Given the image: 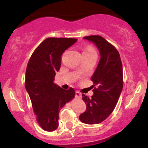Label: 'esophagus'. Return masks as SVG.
<instances>
[{
  "instance_id": "1",
  "label": "esophagus",
  "mask_w": 148,
  "mask_h": 148,
  "mask_svg": "<svg viewBox=\"0 0 148 148\" xmlns=\"http://www.w3.org/2000/svg\"><path fill=\"white\" fill-rule=\"evenodd\" d=\"M75 96H76V97L79 98V99H81L82 98V95L79 93V92H77V91L75 92Z\"/></svg>"
}]
</instances>
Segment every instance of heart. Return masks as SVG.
Masks as SVG:
<instances>
[{
	"label": "heart",
	"instance_id": "heart-1",
	"mask_svg": "<svg viewBox=\"0 0 148 148\" xmlns=\"http://www.w3.org/2000/svg\"><path fill=\"white\" fill-rule=\"evenodd\" d=\"M83 53H95V51L93 48L88 47L87 49H85V51L83 52Z\"/></svg>",
	"mask_w": 148,
	"mask_h": 148
}]
</instances>
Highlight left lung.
Masks as SVG:
<instances>
[{"instance_id": "left-lung-1", "label": "left lung", "mask_w": 148, "mask_h": 148, "mask_svg": "<svg viewBox=\"0 0 148 148\" xmlns=\"http://www.w3.org/2000/svg\"><path fill=\"white\" fill-rule=\"evenodd\" d=\"M84 39L96 45L100 60L92 81L94 95L91 98L82 95L86 110L79 117L81 122L89 125L99 124L111 114L118 102L123 88V72L120 53L114 46L100 36H88Z\"/></svg>"}]
</instances>
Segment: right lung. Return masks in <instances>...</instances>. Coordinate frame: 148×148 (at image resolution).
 Returning a JSON list of instances; mask_svg holds the SVG:
<instances>
[{
	"instance_id": "obj_1",
	"label": "right lung",
	"mask_w": 148,
	"mask_h": 148,
	"mask_svg": "<svg viewBox=\"0 0 148 148\" xmlns=\"http://www.w3.org/2000/svg\"><path fill=\"white\" fill-rule=\"evenodd\" d=\"M77 41L71 38H46L35 49L28 61L25 87L37 122L45 131L57 129L59 111L75 97L73 88L62 89L53 80L56 72L60 69L62 53Z\"/></svg>"
}]
</instances>
